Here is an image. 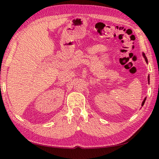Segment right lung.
I'll list each match as a JSON object with an SVG mask.
<instances>
[{
  "mask_svg": "<svg viewBox=\"0 0 159 159\" xmlns=\"http://www.w3.org/2000/svg\"><path fill=\"white\" fill-rule=\"evenodd\" d=\"M143 56H144V59H145V61H146V62L147 63V62H148L147 58L146 57V56H145V55H144H144H143ZM148 81H149V76H148ZM145 99H144V100L143 101V102H142V106H143V105H144V102H145Z\"/></svg>",
  "mask_w": 159,
  "mask_h": 159,
  "instance_id": "right-lung-1",
  "label": "right lung"
}]
</instances>
